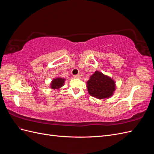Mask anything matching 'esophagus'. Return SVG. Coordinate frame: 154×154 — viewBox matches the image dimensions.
Segmentation results:
<instances>
[{"label":"esophagus","instance_id":"obj_1","mask_svg":"<svg viewBox=\"0 0 154 154\" xmlns=\"http://www.w3.org/2000/svg\"><path fill=\"white\" fill-rule=\"evenodd\" d=\"M74 78H81V76H80V74H76V75H74Z\"/></svg>","mask_w":154,"mask_h":154}]
</instances>
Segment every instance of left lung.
<instances>
[{
  "mask_svg": "<svg viewBox=\"0 0 154 154\" xmlns=\"http://www.w3.org/2000/svg\"><path fill=\"white\" fill-rule=\"evenodd\" d=\"M88 94L97 99L110 98L116 91L115 81L111 77L96 71L87 82Z\"/></svg>",
  "mask_w": 154,
  "mask_h": 154,
  "instance_id": "1",
  "label": "left lung"
}]
</instances>
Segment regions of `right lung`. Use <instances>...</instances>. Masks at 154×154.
<instances>
[{"label":"right lung","instance_id":"add662e5","mask_svg":"<svg viewBox=\"0 0 154 154\" xmlns=\"http://www.w3.org/2000/svg\"><path fill=\"white\" fill-rule=\"evenodd\" d=\"M65 81H66V79L63 78H55L51 81L50 87L53 90L59 89L65 84Z\"/></svg>","mask_w":154,"mask_h":154}]
</instances>
